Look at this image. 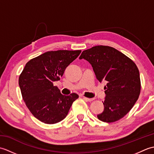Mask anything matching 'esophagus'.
<instances>
[{
    "mask_svg": "<svg viewBox=\"0 0 154 154\" xmlns=\"http://www.w3.org/2000/svg\"><path fill=\"white\" fill-rule=\"evenodd\" d=\"M83 98L85 100L89 101V102H91V101H93L94 100V99H89V98H87V97H83Z\"/></svg>",
    "mask_w": 154,
    "mask_h": 154,
    "instance_id": "1",
    "label": "esophagus"
}]
</instances>
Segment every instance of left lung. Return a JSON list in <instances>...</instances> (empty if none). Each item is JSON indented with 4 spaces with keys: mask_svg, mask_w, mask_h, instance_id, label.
I'll return each instance as SVG.
<instances>
[{
    "mask_svg": "<svg viewBox=\"0 0 154 154\" xmlns=\"http://www.w3.org/2000/svg\"><path fill=\"white\" fill-rule=\"evenodd\" d=\"M91 64L100 82L106 81L104 111L97 117L104 122L122 119L134 105L141 90L138 68L131 59L115 48L97 45L85 50L79 57Z\"/></svg>",
    "mask_w": 154,
    "mask_h": 154,
    "instance_id": "1",
    "label": "left lung"
}]
</instances>
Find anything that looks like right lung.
I'll list each match as a JSON object with an SVG mask.
<instances>
[{"instance_id": "add662e5", "label": "right lung", "mask_w": 154, "mask_h": 154, "mask_svg": "<svg viewBox=\"0 0 154 154\" xmlns=\"http://www.w3.org/2000/svg\"><path fill=\"white\" fill-rule=\"evenodd\" d=\"M81 50L50 51L32 59L19 76L22 99L34 117L45 124L63 120L79 95L65 96L53 83L60 79L65 69Z\"/></svg>"}]
</instances>
